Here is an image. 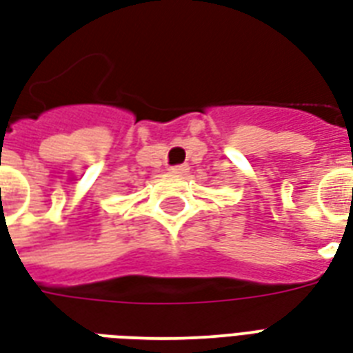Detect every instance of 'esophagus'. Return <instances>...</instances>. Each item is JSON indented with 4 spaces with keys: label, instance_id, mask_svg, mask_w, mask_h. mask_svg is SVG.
<instances>
[{
    "label": "esophagus",
    "instance_id": "obj_1",
    "mask_svg": "<svg viewBox=\"0 0 353 353\" xmlns=\"http://www.w3.org/2000/svg\"><path fill=\"white\" fill-rule=\"evenodd\" d=\"M188 170H190L188 165H177V166H172L170 174H174V176H185Z\"/></svg>",
    "mask_w": 353,
    "mask_h": 353
}]
</instances>
